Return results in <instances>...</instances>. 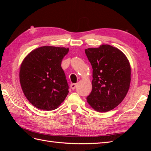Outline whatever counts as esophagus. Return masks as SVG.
<instances>
[{
  "label": "esophagus",
  "instance_id": "esophagus-1",
  "mask_svg": "<svg viewBox=\"0 0 151 151\" xmlns=\"http://www.w3.org/2000/svg\"><path fill=\"white\" fill-rule=\"evenodd\" d=\"M76 86H77V84H70V86L72 89H75V88L76 87Z\"/></svg>",
  "mask_w": 151,
  "mask_h": 151
}]
</instances>
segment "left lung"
<instances>
[{"label": "left lung", "instance_id": "left-lung-1", "mask_svg": "<svg viewBox=\"0 0 151 151\" xmlns=\"http://www.w3.org/2000/svg\"><path fill=\"white\" fill-rule=\"evenodd\" d=\"M93 68L92 91L87 97L95 110L105 112L115 108L130 87L131 69L120 50L108 45L85 50Z\"/></svg>", "mask_w": 151, "mask_h": 151}]
</instances>
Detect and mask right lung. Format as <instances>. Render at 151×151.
I'll use <instances>...</instances> for the list:
<instances>
[{
    "label": "right lung",
    "instance_id": "add662e5",
    "mask_svg": "<svg viewBox=\"0 0 151 151\" xmlns=\"http://www.w3.org/2000/svg\"><path fill=\"white\" fill-rule=\"evenodd\" d=\"M69 49L41 47L32 51L22 62L21 86L25 97L42 110H55L65 100L69 87L61 67Z\"/></svg>",
    "mask_w": 151,
    "mask_h": 151
}]
</instances>
